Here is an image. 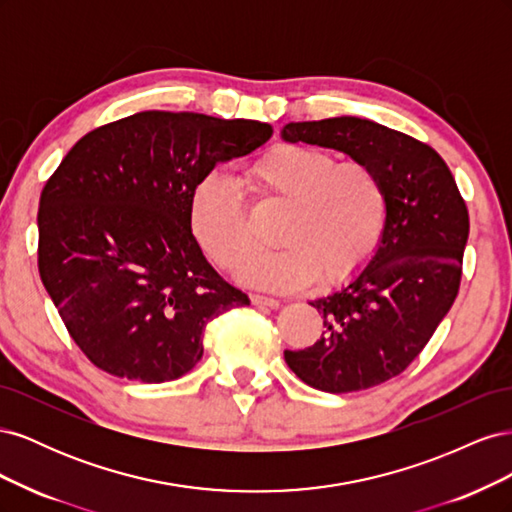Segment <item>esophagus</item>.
Wrapping results in <instances>:
<instances>
[{
	"label": "esophagus",
	"mask_w": 512,
	"mask_h": 512,
	"mask_svg": "<svg viewBox=\"0 0 512 512\" xmlns=\"http://www.w3.org/2000/svg\"><path fill=\"white\" fill-rule=\"evenodd\" d=\"M252 303L256 307H277V305H280V301H277V299L262 297V294H252Z\"/></svg>",
	"instance_id": "34e87169"
}]
</instances>
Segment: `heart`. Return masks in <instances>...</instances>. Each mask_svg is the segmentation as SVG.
<instances>
[{
	"label": "heart",
	"instance_id": "obj_1",
	"mask_svg": "<svg viewBox=\"0 0 512 512\" xmlns=\"http://www.w3.org/2000/svg\"><path fill=\"white\" fill-rule=\"evenodd\" d=\"M260 203L284 207L275 232L280 250L250 264L256 241L241 190L207 177L192 200L196 239L218 267L260 288L294 290L346 282L374 258L389 222V190L378 170L307 145H277L243 173Z\"/></svg>",
	"mask_w": 512,
	"mask_h": 512
}]
</instances>
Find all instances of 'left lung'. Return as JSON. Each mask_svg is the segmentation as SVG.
Listing matches in <instances>:
<instances>
[{"instance_id":"1","label":"left lung","mask_w":512,"mask_h":512,"mask_svg":"<svg viewBox=\"0 0 512 512\" xmlns=\"http://www.w3.org/2000/svg\"><path fill=\"white\" fill-rule=\"evenodd\" d=\"M288 143L344 151L374 166L389 190V222L369 265L309 305L322 337L286 350L288 367L324 393H352L399 376L455 303L468 243V207L436 149L361 117L288 123Z\"/></svg>"}]
</instances>
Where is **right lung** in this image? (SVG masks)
Listing matches in <instances>:
<instances>
[{
    "label": "right lung",
    "instance_id": "right-lung-1",
    "mask_svg": "<svg viewBox=\"0 0 512 512\" xmlns=\"http://www.w3.org/2000/svg\"><path fill=\"white\" fill-rule=\"evenodd\" d=\"M269 123L143 111L85 134L40 194L38 269L70 337L117 378L177 380L207 322L247 294L192 235L194 192L215 164L265 145Z\"/></svg>",
    "mask_w": 512,
    "mask_h": 512
}]
</instances>
